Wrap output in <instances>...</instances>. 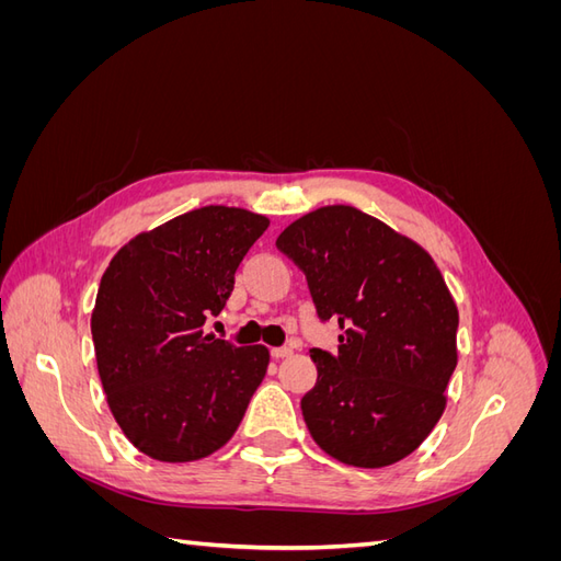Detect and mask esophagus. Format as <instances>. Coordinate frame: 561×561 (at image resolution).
<instances>
[{
  "label": "esophagus",
  "instance_id": "esophagus-1",
  "mask_svg": "<svg viewBox=\"0 0 561 561\" xmlns=\"http://www.w3.org/2000/svg\"><path fill=\"white\" fill-rule=\"evenodd\" d=\"M271 355H274L276 360H280V358H287V355H293V348H287V346H276V348H271Z\"/></svg>",
  "mask_w": 561,
  "mask_h": 561
}]
</instances>
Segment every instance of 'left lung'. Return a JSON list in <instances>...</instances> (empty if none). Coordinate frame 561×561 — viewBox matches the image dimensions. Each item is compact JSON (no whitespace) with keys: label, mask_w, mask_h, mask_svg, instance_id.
Returning <instances> with one entry per match:
<instances>
[{"label":"left lung","mask_w":561,"mask_h":561,"mask_svg":"<svg viewBox=\"0 0 561 561\" xmlns=\"http://www.w3.org/2000/svg\"><path fill=\"white\" fill-rule=\"evenodd\" d=\"M276 248L304 271L336 353L311 348L318 381L301 398L316 445L336 461L383 468L410 456L445 412L458 311L431 254L379 219L328 206Z\"/></svg>","instance_id":"1"}]
</instances>
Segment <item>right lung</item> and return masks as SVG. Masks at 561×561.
<instances>
[{"label":"right lung","instance_id":"obj_1","mask_svg":"<svg viewBox=\"0 0 561 561\" xmlns=\"http://www.w3.org/2000/svg\"><path fill=\"white\" fill-rule=\"evenodd\" d=\"M268 219L208 206L140 233L110 262L91 316L100 381L130 443L165 463L225 447L268 365L203 332Z\"/></svg>","mask_w":561,"mask_h":561}]
</instances>
